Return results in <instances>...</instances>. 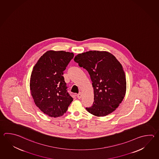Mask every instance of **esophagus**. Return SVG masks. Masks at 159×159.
I'll return each mask as SVG.
<instances>
[{
	"label": "esophagus",
	"instance_id": "obj_1",
	"mask_svg": "<svg viewBox=\"0 0 159 159\" xmlns=\"http://www.w3.org/2000/svg\"><path fill=\"white\" fill-rule=\"evenodd\" d=\"M81 96H82V94H81V92H79L78 94H77V97H78V98H81Z\"/></svg>",
	"mask_w": 159,
	"mask_h": 159
}]
</instances>
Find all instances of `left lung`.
<instances>
[{
  "instance_id": "obj_1",
  "label": "left lung",
  "mask_w": 159,
  "mask_h": 159,
  "mask_svg": "<svg viewBox=\"0 0 159 159\" xmlns=\"http://www.w3.org/2000/svg\"><path fill=\"white\" fill-rule=\"evenodd\" d=\"M75 62L90 75L94 90V102L86 108L97 117L111 113L122 102L126 92L123 67L112 54L105 51H89L76 55Z\"/></svg>"
}]
</instances>
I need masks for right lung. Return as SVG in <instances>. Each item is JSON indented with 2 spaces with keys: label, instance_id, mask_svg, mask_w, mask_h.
Listing matches in <instances>:
<instances>
[{
  "label": "right lung",
  "instance_id": "obj_1",
  "mask_svg": "<svg viewBox=\"0 0 159 159\" xmlns=\"http://www.w3.org/2000/svg\"><path fill=\"white\" fill-rule=\"evenodd\" d=\"M72 52L49 50L33 68L30 89L36 106L49 117L62 116L73 98L67 92L63 71L74 58Z\"/></svg>",
  "mask_w": 159,
  "mask_h": 159
}]
</instances>
